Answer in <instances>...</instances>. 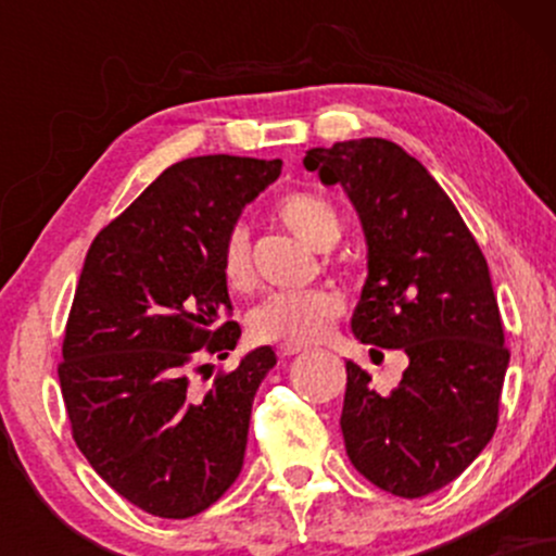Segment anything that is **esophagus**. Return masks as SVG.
Masks as SVG:
<instances>
[{
    "label": "esophagus",
    "instance_id": "esophagus-1",
    "mask_svg": "<svg viewBox=\"0 0 556 556\" xmlns=\"http://www.w3.org/2000/svg\"><path fill=\"white\" fill-rule=\"evenodd\" d=\"M303 344H279L277 348V355L279 358H292V355H298V353H303Z\"/></svg>",
    "mask_w": 556,
    "mask_h": 556
}]
</instances>
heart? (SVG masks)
Masks as SVG:
<instances>
[{"label": "heart", "instance_id": "obj_1", "mask_svg": "<svg viewBox=\"0 0 556 556\" xmlns=\"http://www.w3.org/2000/svg\"><path fill=\"white\" fill-rule=\"evenodd\" d=\"M277 219L318 251H329L342 238V219L331 203L311 193H287L274 206ZM222 282L232 292H248L256 285L248 229L235 225L219 251ZM344 314V298L331 287L305 292H277L261 300L248 316V331L258 342L308 344L321 340Z\"/></svg>", "mask_w": 556, "mask_h": 556}]
</instances>
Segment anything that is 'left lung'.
<instances>
[{"label":"left lung","mask_w":556,"mask_h":556,"mask_svg":"<svg viewBox=\"0 0 556 556\" xmlns=\"http://www.w3.org/2000/svg\"><path fill=\"white\" fill-rule=\"evenodd\" d=\"M303 164L348 190L366 229L355 337L410 358L389 394L348 361V457L374 486L418 500L455 481L500 424L509 350L486 258L450 195L392 140H342Z\"/></svg>","instance_id":"1"}]
</instances>
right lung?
I'll use <instances>...</instances> for the list:
<instances>
[{
	"instance_id": "obj_1",
	"label": "right lung",
	"mask_w": 556,
	"mask_h": 556,
	"mask_svg": "<svg viewBox=\"0 0 556 556\" xmlns=\"http://www.w3.org/2000/svg\"><path fill=\"white\" fill-rule=\"evenodd\" d=\"M279 172V159H185L88 248L56 366L70 431L96 473L156 518H193L240 476L253 397L277 355L253 350L208 389L190 374L238 344L219 251Z\"/></svg>"
}]
</instances>
